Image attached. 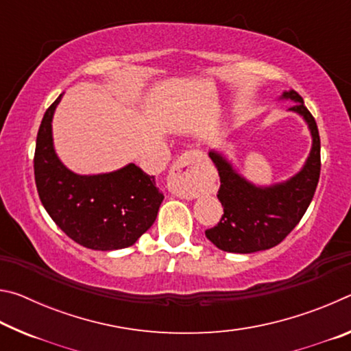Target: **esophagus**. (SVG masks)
I'll list each match as a JSON object with an SVG mask.
<instances>
[{
  "instance_id": "1",
  "label": "esophagus",
  "mask_w": 351,
  "mask_h": 351,
  "mask_svg": "<svg viewBox=\"0 0 351 351\" xmlns=\"http://www.w3.org/2000/svg\"><path fill=\"white\" fill-rule=\"evenodd\" d=\"M199 162L201 154L198 152H186L178 156L167 180V187L171 193L184 199L197 197L201 189Z\"/></svg>"
}]
</instances>
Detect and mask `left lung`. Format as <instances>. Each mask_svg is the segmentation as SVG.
Segmentation results:
<instances>
[{"label": "left lung", "instance_id": "left-lung-1", "mask_svg": "<svg viewBox=\"0 0 351 351\" xmlns=\"http://www.w3.org/2000/svg\"><path fill=\"white\" fill-rule=\"evenodd\" d=\"M280 99L295 102L289 111L305 119L313 145L299 173L272 186H255L237 173L228 159L215 150L209 156L219 175L218 199L223 217L206 237L218 249L235 254H252L277 246L293 230L310 206L320 176V138L316 121L295 91H285Z\"/></svg>", "mask_w": 351, "mask_h": 351}]
</instances>
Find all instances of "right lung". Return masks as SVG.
Masks as SVG:
<instances>
[{"instance_id": "right-lung-1", "label": "right lung", "mask_w": 351, "mask_h": 351, "mask_svg": "<svg viewBox=\"0 0 351 351\" xmlns=\"http://www.w3.org/2000/svg\"><path fill=\"white\" fill-rule=\"evenodd\" d=\"M62 94L46 110L38 128L34 173L46 212L71 240L94 251L134 245L156 219L164 195L138 165L110 173L77 175L58 159L52 117Z\"/></svg>"}]
</instances>
